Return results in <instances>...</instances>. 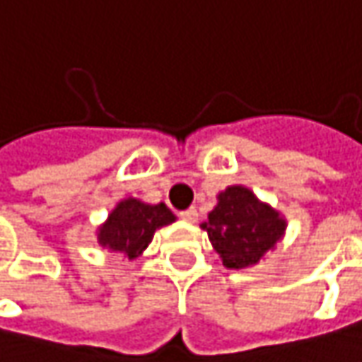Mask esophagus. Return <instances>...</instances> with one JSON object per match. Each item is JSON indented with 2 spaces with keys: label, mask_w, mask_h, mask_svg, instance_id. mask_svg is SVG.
<instances>
[{
  "label": "esophagus",
  "mask_w": 362,
  "mask_h": 362,
  "mask_svg": "<svg viewBox=\"0 0 362 362\" xmlns=\"http://www.w3.org/2000/svg\"><path fill=\"white\" fill-rule=\"evenodd\" d=\"M180 217L184 221H188V223H194L197 219H199V211L194 209V206H190V209H186V211H182Z\"/></svg>",
  "instance_id": "obj_1"
}]
</instances>
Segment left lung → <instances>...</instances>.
Segmentation results:
<instances>
[{
    "label": "left lung",
    "instance_id": "1",
    "mask_svg": "<svg viewBox=\"0 0 362 362\" xmlns=\"http://www.w3.org/2000/svg\"><path fill=\"white\" fill-rule=\"evenodd\" d=\"M227 268L256 264L285 233V221L244 186H229L201 223Z\"/></svg>",
    "mask_w": 362,
    "mask_h": 362
}]
</instances>
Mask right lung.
I'll return each instance as SVG.
<instances>
[{
  "mask_svg": "<svg viewBox=\"0 0 362 362\" xmlns=\"http://www.w3.org/2000/svg\"><path fill=\"white\" fill-rule=\"evenodd\" d=\"M172 221L176 217L163 202L145 204L137 199H127L118 202L108 221L100 227L98 240L108 252L124 254L133 260L149 245L153 233Z\"/></svg>",
  "mask_w": 362,
  "mask_h": 362,
  "instance_id": "add662e5",
  "label": "right lung"
}]
</instances>
